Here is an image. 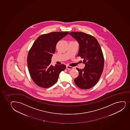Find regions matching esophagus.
I'll return each mask as SVG.
<instances>
[{"label": "esophagus", "mask_w": 130, "mask_h": 130, "mask_svg": "<svg viewBox=\"0 0 130 130\" xmlns=\"http://www.w3.org/2000/svg\"><path fill=\"white\" fill-rule=\"evenodd\" d=\"M66 69H69V70H71V69H73L74 68L72 66H66Z\"/></svg>", "instance_id": "1"}]
</instances>
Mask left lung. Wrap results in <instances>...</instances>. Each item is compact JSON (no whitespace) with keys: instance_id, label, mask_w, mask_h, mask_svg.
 Instances as JSON below:
<instances>
[{"instance_id":"8db88e82","label":"left lung","mask_w":130,"mask_h":130,"mask_svg":"<svg viewBox=\"0 0 130 130\" xmlns=\"http://www.w3.org/2000/svg\"><path fill=\"white\" fill-rule=\"evenodd\" d=\"M77 40L79 44L78 56L83 58L85 67L83 69L76 68L79 75L74 82L82 89H88L95 85L103 72L104 58L97 39L91 35L73 31L69 34Z\"/></svg>"}]
</instances>
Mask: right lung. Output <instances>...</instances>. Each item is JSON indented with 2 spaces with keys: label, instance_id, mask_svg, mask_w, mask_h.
Segmentation results:
<instances>
[{
  "label": "right lung",
  "instance_id": "1",
  "mask_svg": "<svg viewBox=\"0 0 130 130\" xmlns=\"http://www.w3.org/2000/svg\"><path fill=\"white\" fill-rule=\"evenodd\" d=\"M68 31L52 32L39 36L28 52L27 64L32 81L36 85L48 88L57 82L60 73L64 70V64L51 65L52 54L57 42L69 34Z\"/></svg>",
  "mask_w": 130,
  "mask_h": 130
}]
</instances>
